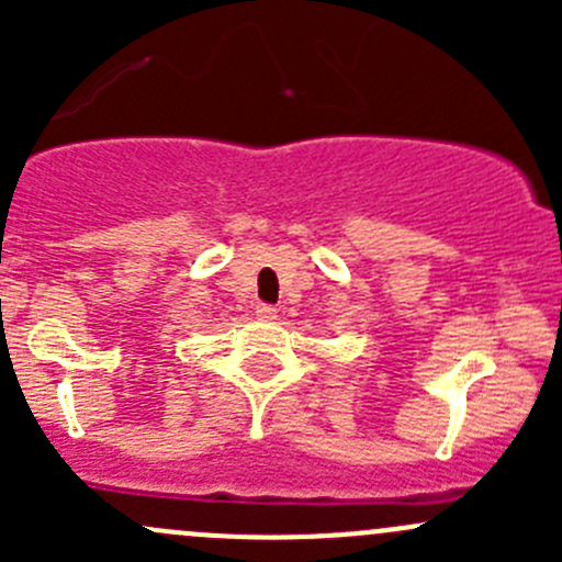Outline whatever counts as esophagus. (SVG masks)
<instances>
[{
    "label": "esophagus",
    "instance_id": "esophagus-1",
    "mask_svg": "<svg viewBox=\"0 0 562 562\" xmlns=\"http://www.w3.org/2000/svg\"><path fill=\"white\" fill-rule=\"evenodd\" d=\"M255 315L263 317V321H274V317H277V310L271 307V304H258V307H255Z\"/></svg>",
    "mask_w": 562,
    "mask_h": 562
}]
</instances>
